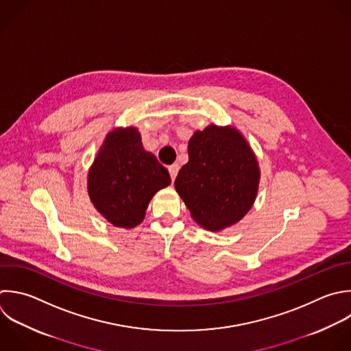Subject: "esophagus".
<instances>
[{"label":"esophagus","instance_id":"obj_1","mask_svg":"<svg viewBox=\"0 0 351 351\" xmlns=\"http://www.w3.org/2000/svg\"><path fill=\"white\" fill-rule=\"evenodd\" d=\"M178 170H180V166H178L177 163L169 166V173H170V177H171L173 181L176 180V177H177V174H178Z\"/></svg>","mask_w":351,"mask_h":351}]
</instances>
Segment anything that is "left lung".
<instances>
[{
	"instance_id": "8db88e82",
	"label": "left lung",
	"mask_w": 351,
	"mask_h": 351,
	"mask_svg": "<svg viewBox=\"0 0 351 351\" xmlns=\"http://www.w3.org/2000/svg\"><path fill=\"white\" fill-rule=\"evenodd\" d=\"M188 155L174 185L193 219L208 230L240 221L259 184L256 159L243 136L232 128L207 126L192 136Z\"/></svg>"
}]
</instances>
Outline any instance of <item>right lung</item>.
I'll use <instances>...</instances> for the list:
<instances>
[{"instance_id": "1", "label": "right lung", "mask_w": 351, "mask_h": 351, "mask_svg": "<svg viewBox=\"0 0 351 351\" xmlns=\"http://www.w3.org/2000/svg\"><path fill=\"white\" fill-rule=\"evenodd\" d=\"M170 174L144 151L134 128L110 133L89 171L88 189L95 207L115 226L143 222L152 196L170 184Z\"/></svg>"}]
</instances>
